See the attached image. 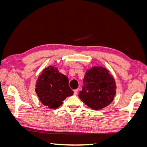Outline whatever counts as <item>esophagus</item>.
<instances>
[{
  "label": "esophagus",
  "mask_w": 147,
  "mask_h": 147,
  "mask_svg": "<svg viewBox=\"0 0 147 147\" xmlns=\"http://www.w3.org/2000/svg\"><path fill=\"white\" fill-rule=\"evenodd\" d=\"M78 89H76V90H74V95H77L78 94Z\"/></svg>",
  "instance_id": "esophagus-1"
}]
</instances>
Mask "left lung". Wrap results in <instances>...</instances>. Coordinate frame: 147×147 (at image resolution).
Masks as SVG:
<instances>
[{
    "label": "left lung",
    "instance_id": "left-lung-1",
    "mask_svg": "<svg viewBox=\"0 0 147 147\" xmlns=\"http://www.w3.org/2000/svg\"><path fill=\"white\" fill-rule=\"evenodd\" d=\"M116 90V83L109 71L103 67L95 66L86 71L78 96L89 107L100 110L113 101Z\"/></svg>",
    "mask_w": 147,
    "mask_h": 147
}]
</instances>
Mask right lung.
I'll return each instance as SVG.
<instances>
[{
    "label": "right lung",
    "instance_id": "right-lung-1",
    "mask_svg": "<svg viewBox=\"0 0 147 147\" xmlns=\"http://www.w3.org/2000/svg\"><path fill=\"white\" fill-rule=\"evenodd\" d=\"M35 92L42 104L50 109L59 107L67 97L74 94L69 86L68 78L59 72L55 65L43 70L36 82Z\"/></svg>",
    "mask_w": 147,
    "mask_h": 147
}]
</instances>
